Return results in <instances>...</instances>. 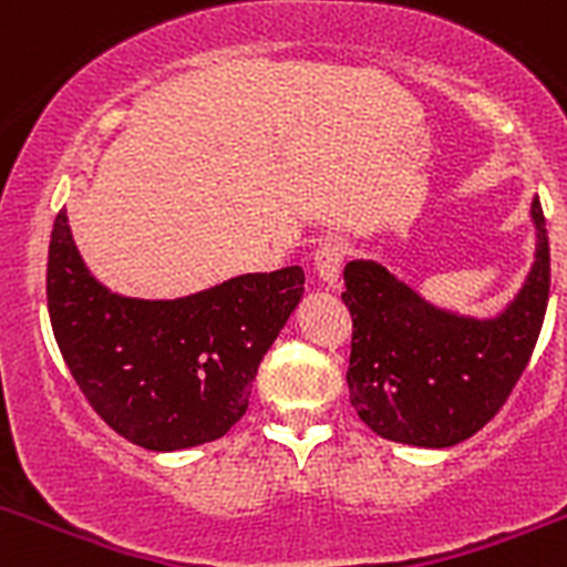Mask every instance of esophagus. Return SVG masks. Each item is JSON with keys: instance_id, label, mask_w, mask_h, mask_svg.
Wrapping results in <instances>:
<instances>
[{"instance_id": "esophagus-1", "label": "esophagus", "mask_w": 567, "mask_h": 567, "mask_svg": "<svg viewBox=\"0 0 567 567\" xmlns=\"http://www.w3.org/2000/svg\"><path fill=\"white\" fill-rule=\"evenodd\" d=\"M343 244H334V240H329V244H320L318 249H315V269H318L320 280L323 284H329V287H334L338 284V275H340V267H343Z\"/></svg>"}]
</instances>
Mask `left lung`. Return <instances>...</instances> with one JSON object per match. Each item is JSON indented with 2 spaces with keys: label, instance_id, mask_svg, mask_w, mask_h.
<instances>
[{
  "label": "left lung",
  "instance_id": "obj_1",
  "mask_svg": "<svg viewBox=\"0 0 567 567\" xmlns=\"http://www.w3.org/2000/svg\"><path fill=\"white\" fill-rule=\"evenodd\" d=\"M537 252L525 284L494 318L449 312L420 298L378 260H349V400L374 434L449 449L503 409L528 365L548 309L550 252L539 198L530 202Z\"/></svg>",
  "mask_w": 567,
  "mask_h": 567
}]
</instances>
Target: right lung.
Instances as JSON below:
<instances>
[{
  "label": "right lung",
  "instance_id": "1",
  "mask_svg": "<svg viewBox=\"0 0 567 567\" xmlns=\"http://www.w3.org/2000/svg\"><path fill=\"white\" fill-rule=\"evenodd\" d=\"M303 269L252 272L175 300L124 298L84 267L68 213L48 252L59 352L99 417L150 452L218 440L244 417L269 346L303 298Z\"/></svg>",
  "mask_w": 567,
  "mask_h": 567
}]
</instances>
